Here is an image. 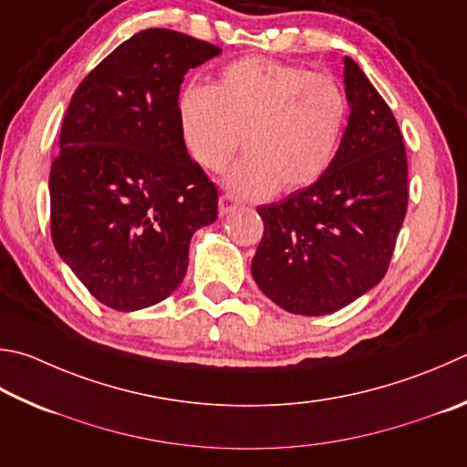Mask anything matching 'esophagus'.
Masks as SVG:
<instances>
[{"label":"esophagus","mask_w":467,"mask_h":467,"mask_svg":"<svg viewBox=\"0 0 467 467\" xmlns=\"http://www.w3.org/2000/svg\"><path fill=\"white\" fill-rule=\"evenodd\" d=\"M236 206H239V202H236L231 193H223V196H220V200H218V212H220V216H226L228 212H233Z\"/></svg>","instance_id":"esophagus-1"}]
</instances>
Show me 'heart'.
<instances>
[{
    "label": "heart",
    "mask_w": 467,
    "mask_h": 467,
    "mask_svg": "<svg viewBox=\"0 0 467 467\" xmlns=\"http://www.w3.org/2000/svg\"><path fill=\"white\" fill-rule=\"evenodd\" d=\"M347 98L328 75L271 58H241L220 73L214 88L193 86L177 108L183 145L208 171L226 173V188L261 200L296 192L325 175L347 122Z\"/></svg>",
    "instance_id": "heart-1"
}]
</instances>
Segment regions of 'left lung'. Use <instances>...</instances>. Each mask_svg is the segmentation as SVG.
<instances>
[{"label":"left lung","mask_w":467,"mask_h":467,"mask_svg":"<svg viewBox=\"0 0 467 467\" xmlns=\"http://www.w3.org/2000/svg\"><path fill=\"white\" fill-rule=\"evenodd\" d=\"M345 93L349 120L325 175L257 208L263 239L251 274L259 290L292 315H330L379 284L409 206L400 126L349 57Z\"/></svg>","instance_id":"obj_1"}]
</instances>
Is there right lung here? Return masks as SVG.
Here are the masks:
<instances>
[{
  "mask_svg": "<svg viewBox=\"0 0 467 467\" xmlns=\"http://www.w3.org/2000/svg\"><path fill=\"white\" fill-rule=\"evenodd\" d=\"M220 48L147 28L75 89L50 167V234L93 298L130 312L165 300L188 271L218 190L183 145L180 88Z\"/></svg>",
  "mask_w": 467,
  "mask_h": 467,
  "instance_id": "add662e5",
  "label": "right lung"
}]
</instances>
